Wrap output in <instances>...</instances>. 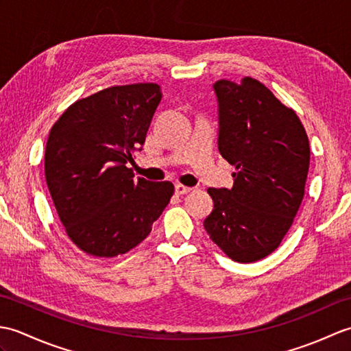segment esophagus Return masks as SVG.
Here are the masks:
<instances>
[{"mask_svg": "<svg viewBox=\"0 0 351 351\" xmlns=\"http://www.w3.org/2000/svg\"><path fill=\"white\" fill-rule=\"evenodd\" d=\"M175 191H176V195L182 196V195H187V193H190L191 189L190 187H185V185H182V184H178L176 187H175Z\"/></svg>", "mask_w": 351, "mask_h": 351, "instance_id": "34e87169", "label": "esophagus"}]
</instances>
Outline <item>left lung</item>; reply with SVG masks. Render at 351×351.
Returning a JSON list of instances; mask_svg holds the SVG:
<instances>
[{
    "label": "left lung",
    "mask_w": 351,
    "mask_h": 351,
    "mask_svg": "<svg viewBox=\"0 0 351 351\" xmlns=\"http://www.w3.org/2000/svg\"><path fill=\"white\" fill-rule=\"evenodd\" d=\"M219 151L235 166L234 187L208 189V235L235 263H255L279 247L304 196L311 149L293 108L258 80L214 84Z\"/></svg>",
    "instance_id": "8db88e82"
}]
</instances>
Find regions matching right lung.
Segmentation results:
<instances>
[{
    "mask_svg": "<svg viewBox=\"0 0 351 351\" xmlns=\"http://www.w3.org/2000/svg\"><path fill=\"white\" fill-rule=\"evenodd\" d=\"M160 101L155 83L113 86L73 102L52 125L45 178L66 234L87 255L114 258L136 247L173 196L171 182L126 167Z\"/></svg>",
    "mask_w": 351,
    "mask_h": 351,
    "instance_id": "1",
    "label": "right lung"
}]
</instances>
